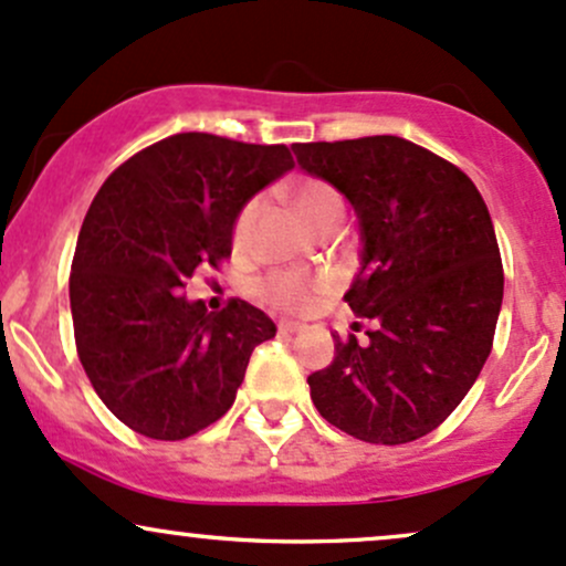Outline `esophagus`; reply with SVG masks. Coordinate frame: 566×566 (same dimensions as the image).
Here are the masks:
<instances>
[{"instance_id":"obj_1","label":"esophagus","mask_w":566,"mask_h":566,"mask_svg":"<svg viewBox=\"0 0 566 566\" xmlns=\"http://www.w3.org/2000/svg\"><path fill=\"white\" fill-rule=\"evenodd\" d=\"M301 331H303L301 322H290V319H282V322H279V333L293 335V333H301Z\"/></svg>"}]
</instances>
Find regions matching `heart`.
<instances>
[{
	"label": "heart",
	"instance_id": "b5f03b06",
	"mask_svg": "<svg viewBox=\"0 0 566 566\" xmlns=\"http://www.w3.org/2000/svg\"><path fill=\"white\" fill-rule=\"evenodd\" d=\"M293 198L295 212L303 217L308 228L322 231L331 222H340L344 214V203H340L338 190L331 182L316 177L297 179L290 190ZM260 207L263 201L260 198H250L244 207L239 209L233 217L231 228V244L239 254L250 252L252 239H254V226H258ZM333 279L331 276H316V273H303V271H273L265 279H260L258 295L273 308H282L287 314H308L325 301V295H331Z\"/></svg>",
	"mask_w": 566,
	"mask_h": 566
}]
</instances>
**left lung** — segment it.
<instances>
[{
    "label": "left lung",
    "mask_w": 566,
    "mask_h": 566,
    "mask_svg": "<svg viewBox=\"0 0 566 566\" xmlns=\"http://www.w3.org/2000/svg\"><path fill=\"white\" fill-rule=\"evenodd\" d=\"M293 150L359 217L363 269L344 301L376 322L368 344L333 335V363L308 376L316 411L365 443L424 438L494 344L505 273L486 203L462 169L400 136Z\"/></svg>",
    "instance_id": "8db88e82"
}]
</instances>
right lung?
<instances>
[{
    "label": "right lung",
    "instance_id": "add662e5",
    "mask_svg": "<svg viewBox=\"0 0 566 566\" xmlns=\"http://www.w3.org/2000/svg\"><path fill=\"white\" fill-rule=\"evenodd\" d=\"M293 166L284 145L174 134L93 198L70 273L74 344L96 395L134 432L182 440L214 424L254 346L276 335L247 301L212 314L182 290L192 273L220 271L235 212Z\"/></svg>",
    "mask_w": 566,
    "mask_h": 566
}]
</instances>
